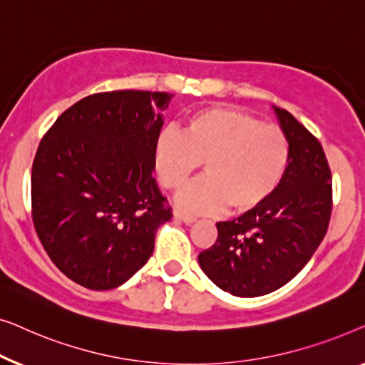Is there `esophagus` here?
I'll return each mask as SVG.
<instances>
[{
	"mask_svg": "<svg viewBox=\"0 0 365 365\" xmlns=\"http://www.w3.org/2000/svg\"><path fill=\"white\" fill-rule=\"evenodd\" d=\"M173 217H175L177 220H180V222H183V223H187V225H192V223L197 222V218L192 217V215L183 213V212H175V213H173Z\"/></svg>",
	"mask_w": 365,
	"mask_h": 365,
	"instance_id": "34e87169",
	"label": "esophagus"
}]
</instances>
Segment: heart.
I'll return each instance as SVG.
<instances>
[{"label":"heart","mask_w":365,"mask_h":365,"mask_svg":"<svg viewBox=\"0 0 365 365\" xmlns=\"http://www.w3.org/2000/svg\"><path fill=\"white\" fill-rule=\"evenodd\" d=\"M155 170L167 190L182 188L203 163L205 175L177 195L192 213L250 212L276 192L289 162L283 129L230 107H210L188 117L180 133L165 129L155 143Z\"/></svg>","instance_id":"b5f03b06"}]
</instances>
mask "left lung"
<instances>
[{"label": "left lung", "instance_id": "8db88e82", "mask_svg": "<svg viewBox=\"0 0 365 365\" xmlns=\"http://www.w3.org/2000/svg\"><path fill=\"white\" fill-rule=\"evenodd\" d=\"M289 142L283 182L263 205L230 222L198 255L220 289L256 297L279 289L304 268L324 240L332 212V177L319 140L289 112L274 107Z\"/></svg>", "mask_w": 365, "mask_h": 365}]
</instances>
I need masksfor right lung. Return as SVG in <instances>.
<instances>
[{
  "instance_id": "right-lung-1",
  "label": "right lung",
  "mask_w": 365,
  "mask_h": 365,
  "mask_svg": "<svg viewBox=\"0 0 365 365\" xmlns=\"http://www.w3.org/2000/svg\"><path fill=\"white\" fill-rule=\"evenodd\" d=\"M168 92L87 96L39 142L31 212L51 261L74 283L106 291L124 284L153 253L172 207L153 178Z\"/></svg>"
}]
</instances>
